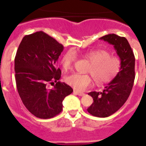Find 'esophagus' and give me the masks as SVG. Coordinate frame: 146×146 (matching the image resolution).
Segmentation results:
<instances>
[{
  "label": "esophagus",
  "instance_id": "esophagus-1",
  "mask_svg": "<svg viewBox=\"0 0 146 146\" xmlns=\"http://www.w3.org/2000/svg\"><path fill=\"white\" fill-rule=\"evenodd\" d=\"M73 93H74V94H77V95H78V96H84V93L80 92V91H76V90L73 91Z\"/></svg>",
  "mask_w": 146,
  "mask_h": 146
}]
</instances>
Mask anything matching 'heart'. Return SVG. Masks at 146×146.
<instances>
[{
  "mask_svg": "<svg viewBox=\"0 0 146 146\" xmlns=\"http://www.w3.org/2000/svg\"><path fill=\"white\" fill-rule=\"evenodd\" d=\"M82 56L91 62L88 73L92 76L98 85H103L113 80L121 70V60L116 56L110 55L105 50L98 49L88 51ZM76 60V54L68 50L62 57L61 64L64 70H68L73 66ZM68 84L77 91H84L92 84V78L89 75L73 73L66 78Z\"/></svg>",
  "mask_w": 146,
  "mask_h": 146,
  "instance_id": "heart-1",
  "label": "heart"
}]
</instances>
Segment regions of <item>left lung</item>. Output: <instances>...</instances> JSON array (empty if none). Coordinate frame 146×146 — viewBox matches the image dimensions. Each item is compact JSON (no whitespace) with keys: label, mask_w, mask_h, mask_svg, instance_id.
I'll return each mask as SVG.
<instances>
[{"label":"left lung","mask_w":146,"mask_h":146,"mask_svg":"<svg viewBox=\"0 0 146 146\" xmlns=\"http://www.w3.org/2000/svg\"><path fill=\"white\" fill-rule=\"evenodd\" d=\"M100 39L113 45L121 60L119 74L105 86V89L102 92L91 91L88 94L94 99V102L87 109L88 112L96 117L105 118L117 111L127 100L135 78V57L126 38L109 34Z\"/></svg>","instance_id":"8db88e82"}]
</instances>
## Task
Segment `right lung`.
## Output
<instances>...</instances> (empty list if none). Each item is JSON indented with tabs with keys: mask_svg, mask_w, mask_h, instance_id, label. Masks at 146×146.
I'll return each mask as SVG.
<instances>
[{
	"mask_svg": "<svg viewBox=\"0 0 146 146\" xmlns=\"http://www.w3.org/2000/svg\"><path fill=\"white\" fill-rule=\"evenodd\" d=\"M64 46L42 31L25 35L14 59L16 83L25 107L36 117L47 119L62 110V101L73 90L58 81L62 72L57 68ZM56 84H54V82ZM53 84L52 90L47 84Z\"/></svg>",
	"mask_w": 146,
	"mask_h": 146,
	"instance_id": "add662e5",
	"label": "right lung"
}]
</instances>
